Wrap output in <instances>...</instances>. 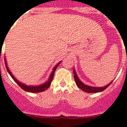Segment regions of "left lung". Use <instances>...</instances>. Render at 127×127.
<instances>
[{"label":"left lung","mask_w":127,"mask_h":127,"mask_svg":"<svg viewBox=\"0 0 127 127\" xmlns=\"http://www.w3.org/2000/svg\"><path fill=\"white\" fill-rule=\"evenodd\" d=\"M73 74H74V79H75V83L77 84V85L78 86V87L81 89L82 91H85L86 92H88V93H96V92H102V91H104L105 89H106L107 87H109V85H111L112 81L111 83L108 84L107 85L105 86L104 87H89V86H87V85L83 84L80 79L78 78L77 75L75 73V71L73 70Z\"/></svg>","instance_id":"obj_1"}]
</instances>
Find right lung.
I'll list each match as a JSON object with an SVG mask.
<instances>
[{"mask_svg": "<svg viewBox=\"0 0 127 127\" xmlns=\"http://www.w3.org/2000/svg\"><path fill=\"white\" fill-rule=\"evenodd\" d=\"M4 62H5V65H6V69L8 71V72L9 73V74L10 75V76L12 77V78L14 79V81L16 82L17 84H18L19 86H20L22 89H23V91H27V92H33V93H35V92H43L45 90H46L47 89L49 88V87L51 85L52 81V79H53L54 75V73H55V71L56 69V68L58 67V66L59 65V64H60V62H59L56 65L53 69V71L52 72V73L50 74V77L48 79V81L47 82L43 84V85H39V86H36V87H34V86H27V85H24V84H22V83H20L18 80L16 79V78L14 77V76L12 75V74L11 73L10 71L9 70L8 67L6 65V59L4 58Z\"/></svg>", "mask_w": 127, "mask_h": 127, "instance_id": "1", "label": "right lung"}]
</instances>
